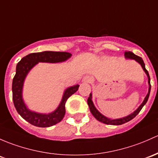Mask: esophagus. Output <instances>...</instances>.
<instances>
[{"mask_svg":"<svg viewBox=\"0 0 158 158\" xmlns=\"http://www.w3.org/2000/svg\"><path fill=\"white\" fill-rule=\"evenodd\" d=\"M92 79L90 76H84L83 79H82V82H85V83H89V82H92Z\"/></svg>","mask_w":158,"mask_h":158,"instance_id":"obj_1","label":"esophagus"}]
</instances>
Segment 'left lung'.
Returning <instances> with one entry per match:
<instances>
[{"instance_id": "obj_1", "label": "left lung", "mask_w": 158, "mask_h": 158, "mask_svg": "<svg viewBox=\"0 0 158 158\" xmlns=\"http://www.w3.org/2000/svg\"><path fill=\"white\" fill-rule=\"evenodd\" d=\"M125 57H126V58H129V59L135 60L138 63H139V64H141L142 67L143 68L144 71H145V73L147 74L148 78V84H149L148 93V94L146 95L145 100H144L143 102H142V104L139 106V108L136 110L135 111H134L132 114H131L130 115L127 116V117H123V118L116 119H110L109 118H107L106 117H104V115H102V114H101V113L95 108V107H94V104H93V102L92 101V94H90L89 98H88L87 102H88V104H89V109H90L91 113H92V115L95 117V119H97L98 120L100 121V122H101V123H103L107 124V125H117H117H122V124L126 123L129 122V121H130L131 119H133L134 117H135V116L138 115V114L140 112L141 110H142V107H144V105H145L146 103H147L148 99V98H149V94H150V92H151L150 76H149V73H148V70L145 69V63H144L143 60L142 59V57L135 55V54H133V53L131 52V51H127V52H125Z\"/></svg>"}]
</instances>
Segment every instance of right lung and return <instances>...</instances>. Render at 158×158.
<instances>
[{
	"mask_svg": "<svg viewBox=\"0 0 158 158\" xmlns=\"http://www.w3.org/2000/svg\"><path fill=\"white\" fill-rule=\"evenodd\" d=\"M72 56L70 53L60 51H43L39 53H31L23 57L16 65V74L13 79L12 92L13 101L18 114L25 120L31 125L38 127H49L60 122L65 115V104L67 99L74 94L79 89V85L72 86L66 89L62 101L53 113L49 114H38L29 110L25 105L22 98L23 82L29 70L39 62L59 63L65 61Z\"/></svg>",
	"mask_w": 158,
	"mask_h": 158,
	"instance_id": "right-lung-1",
	"label": "right lung"
}]
</instances>
